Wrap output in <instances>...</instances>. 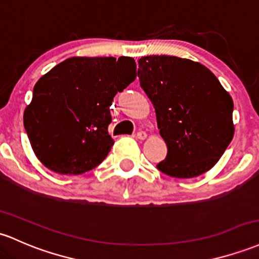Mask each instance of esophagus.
I'll use <instances>...</instances> for the list:
<instances>
[{
    "label": "esophagus",
    "mask_w": 259,
    "mask_h": 259,
    "mask_svg": "<svg viewBox=\"0 0 259 259\" xmlns=\"http://www.w3.org/2000/svg\"><path fill=\"white\" fill-rule=\"evenodd\" d=\"M135 138L139 139V140H145V139L147 138V134H146V133H145V132H143V130H140V132L136 133Z\"/></svg>",
    "instance_id": "1"
}]
</instances>
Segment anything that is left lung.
<instances>
[{"label":"left lung","instance_id":"obj_1","mask_svg":"<svg viewBox=\"0 0 259 259\" xmlns=\"http://www.w3.org/2000/svg\"><path fill=\"white\" fill-rule=\"evenodd\" d=\"M138 64L140 84L152 102L168 149L157 168L176 178L209 171L234 138L231 96L200 62L150 55Z\"/></svg>","mask_w":259,"mask_h":259}]
</instances>
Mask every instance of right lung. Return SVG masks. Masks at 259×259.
Listing matches in <instances>:
<instances>
[{
	"label": "right lung",
	"mask_w": 259,
	"mask_h": 259,
	"mask_svg": "<svg viewBox=\"0 0 259 259\" xmlns=\"http://www.w3.org/2000/svg\"><path fill=\"white\" fill-rule=\"evenodd\" d=\"M135 77V61L127 56H73L42 75L23 114L36 158L59 175L97 167L114 144L109 107Z\"/></svg>",
	"instance_id": "1"
}]
</instances>
